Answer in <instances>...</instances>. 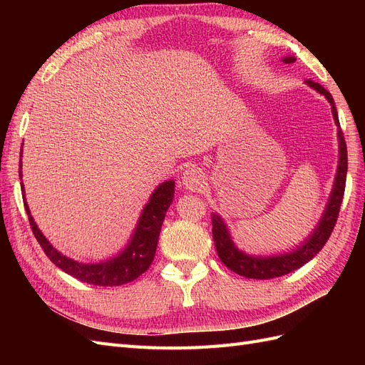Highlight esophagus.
Masks as SVG:
<instances>
[{
  "mask_svg": "<svg viewBox=\"0 0 365 365\" xmlns=\"http://www.w3.org/2000/svg\"><path fill=\"white\" fill-rule=\"evenodd\" d=\"M202 173L200 169L196 168H189L182 173V184L185 189L189 190H197L202 185Z\"/></svg>",
  "mask_w": 365,
  "mask_h": 365,
  "instance_id": "obj_1",
  "label": "esophagus"
}]
</instances>
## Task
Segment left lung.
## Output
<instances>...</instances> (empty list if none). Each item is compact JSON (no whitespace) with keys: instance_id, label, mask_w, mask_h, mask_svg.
Instances as JSON below:
<instances>
[{"instance_id":"1","label":"left lung","mask_w":365,"mask_h":365,"mask_svg":"<svg viewBox=\"0 0 365 365\" xmlns=\"http://www.w3.org/2000/svg\"><path fill=\"white\" fill-rule=\"evenodd\" d=\"M283 62L292 63V62H295V58H292V56L284 58ZM306 83L309 86H312L314 90H317L318 93H322L327 98L329 103L332 105V114L335 118V123L338 126L339 164H338V170H336L334 190H332V195H330L326 212H324L322 220H319V224L317 225L314 233L309 236V239L300 248H297L288 254H280V256L252 257V256H248V254H245V252L239 251L235 247L233 242H231V237L228 235V230L224 224V220L220 219V216H217V215H212L213 240H215V247H216L220 262H222L228 269H231L239 275H244V277H248V279L268 280V279H274V277H280V275L292 272L300 267H303L304 263L314 259L317 254L322 251L327 239L330 237V235H332L338 215H339V207L342 202V196H344L346 175H347V146H346L344 134H342V130L339 128L338 113H336L334 98H332V96H330V93L326 90V88H323L322 85L311 81V79H307Z\"/></svg>"}]
</instances>
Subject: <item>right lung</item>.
<instances>
[{"label": "right lung", "instance_id": "right-lung-1", "mask_svg": "<svg viewBox=\"0 0 365 365\" xmlns=\"http://www.w3.org/2000/svg\"><path fill=\"white\" fill-rule=\"evenodd\" d=\"M21 153H23V149H21ZM19 178H21V169H19ZM21 189L24 192L23 182H21ZM173 193H175L173 181H165L161 185H158L157 190L152 193L145 210H143L138 225L135 228V233L132 236L126 250H123V252L118 254V256L114 257L113 260L93 263V264L79 263L67 256H63V254H61L58 250H54L50 245V242L42 236L36 222L33 220L29 205L26 202V196H24V207L29 215V222H30L33 235H35L41 248L43 250V252H46V256L56 264L58 268L73 275L74 279L85 283L96 284V286H120V284L135 280L143 272L149 269L153 257H155L161 225H163L165 212H168V208L173 201Z\"/></svg>", "mask_w": 365, "mask_h": 365}]
</instances>
